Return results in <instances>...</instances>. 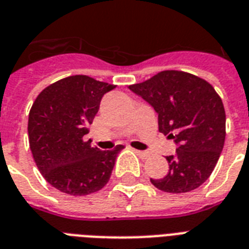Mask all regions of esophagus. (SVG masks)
<instances>
[{"mask_svg": "<svg viewBox=\"0 0 249 249\" xmlns=\"http://www.w3.org/2000/svg\"><path fill=\"white\" fill-rule=\"evenodd\" d=\"M134 151H136V154L140 156L141 159H148V158H150V152L140 151V150H134Z\"/></svg>", "mask_w": 249, "mask_h": 249, "instance_id": "obj_1", "label": "esophagus"}]
</instances>
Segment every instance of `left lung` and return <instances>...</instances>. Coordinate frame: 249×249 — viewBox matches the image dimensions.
I'll return each instance as SVG.
<instances>
[{"mask_svg":"<svg viewBox=\"0 0 249 249\" xmlns=\"http://www.w3.org/2000/svg\"><path fill=\"white\" fill-rule=\"evenodd\" d=\"M158 112L159 132L174 140L177 150L166 156L169 169L150 181L161 191L189 193L203 185L216 166L226 137L222 99L201 77L165 70L143 83L129 85Z\"/></svg>","mask_w":249,"mask_h":249,"instance_id":"left-lung-1","label":"left lung"}]
</instances>
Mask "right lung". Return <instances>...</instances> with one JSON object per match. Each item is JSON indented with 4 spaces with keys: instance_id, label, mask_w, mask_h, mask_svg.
I'll list each match as a JSON object with an SVG mask.
<instances>
[{
    "instance_id": "1",
    "label": "right lung",
    "mask_w": 249,
    "mask_h": 249,
    "mask_svg": "<svg viewBox=\"0 0 249 249\" xmlns=\"http://www.w3.org/2000/svg\"><path fill=\"white\" fill-rule=\"evenodd\" d=\"M116 85L86 75L68 76L46 86L28 117L29 148L46 181L62 193L85 196L107 185L123 146L111 151L84 141L102 97Z\"/></svg>"
}]
</instances>
